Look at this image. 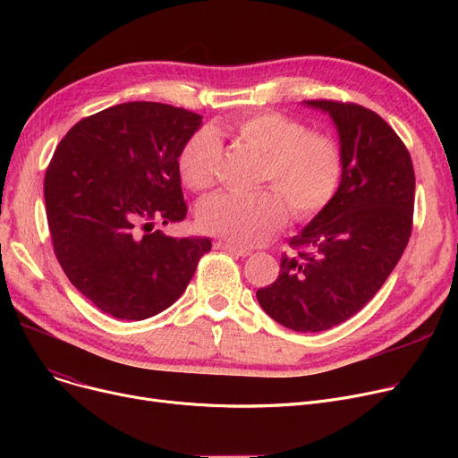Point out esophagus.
<instances>
[{
	"label": "esophagus",
	"mask_w": 458,
	"mask_h": 458,
	"mask_svg": "<svg viewBox=\"0 0 458 458\" xmlns=\"http://www.w3.org/2000/svg\"><path fill=\"white\" fill-rule=\"evenodd\" d=\"M215 249L219 250H225V252H230L233 256H242V258H247L252 254L250 249H245V247H237V245H232V243H226V242H216L215 243Z\"/></svg>",
	"instance_id": "1"
}]
</instances>
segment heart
Instances as JSON below:
<instances>
[{"label": "heart", "mask_w": 458, "mask_h": 458, "mask_svg": "<svg viewBox=\"0 0 458 458\" xmlns=\"http://www.w3.org/2000/svg\"><path fill=\"white\" fill-rule=\"evenodd\" d=\"M228 130L263 154L259 182L275 187L249 195L223 192L202 202L199 225L237 247H258L287 221V204L297 219L323 211L340 187L344 163L335 140L321 131L304 130L297 118L275 111L239 116ZM221 157V142L213 130L192 135L178 157L182 182L192 191L213 185Z\"/></svg>", "instance_id": "1"}]
</instances>
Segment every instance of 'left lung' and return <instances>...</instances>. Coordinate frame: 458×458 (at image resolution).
Segmentation results:
<instances>
[{"label":"left lung","instance_id":"obj_1","mask_svg":"<svg viewBox=\"0 0 458 458\" xmlns=\"http://www.w3.org/2000/svg\"><path fill=\"white\" fill-rule=\"evenodd\" d=\"M338 130L344 174L328 206L284 254L280 275L256 299L297 332L328 330L362 310L386 282L412 232L414 166L399 135L358 104L310 100Z\"/></svg>","mask_w":458,"mask_h":458}]
</instances>
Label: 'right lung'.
<instances>
[{
  "label": "right lung",
  "instance_id": "add662e5",
  "mask_svg": "<svg viewBox=\"0 0 458 458\" xmlns=\"http://www.w3.org/2000/svg\"><path fill=\"white\" fill-rule=\"evenodd\" d=\"M202 116L157 102L90 114L59 142L44 178L55 256L72 285L116 319L140 321L174 304L208 237H168L185 219L178 157Z\"/></svg>",
  "mask_w": 458,
  "mask_h": 458
}]
</instances>
